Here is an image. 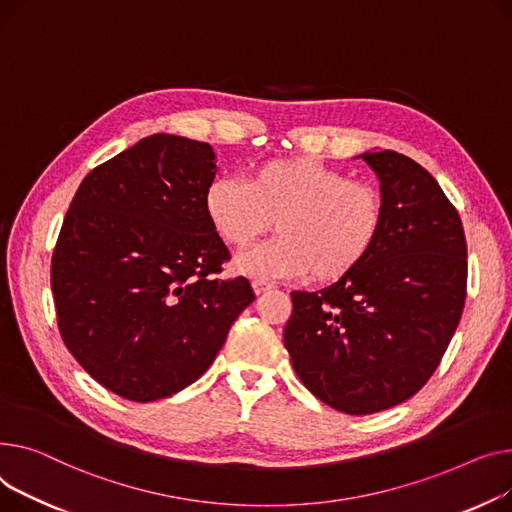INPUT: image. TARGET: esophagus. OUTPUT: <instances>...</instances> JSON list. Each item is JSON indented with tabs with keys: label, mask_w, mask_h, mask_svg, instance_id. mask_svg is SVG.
I'll return each mask as SVG.
<instances>
[{
	"label": "esophagus",
	"mask_w": 512,
	"mask_h": 512,
	"mask_svg": "<svg viewBox=\"0 0 512 512\" xmlns=\"http://www.w3.org/2000/svg\"><path fill=\"white\" fill-rule=\"evenodd\" d=\"M252 287H254V293H256V295H262V293H268L270 289H275L273 285H270V283H264V281H254V283H252Z\"/></svg>",
	"instance_id": "esophagus-1"
}]
</instances>
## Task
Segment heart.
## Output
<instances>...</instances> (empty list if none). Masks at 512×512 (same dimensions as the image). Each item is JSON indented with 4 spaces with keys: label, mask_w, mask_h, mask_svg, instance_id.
<instances>
[{
    "label": "heart",
    "mask_w": 512,
    "mask_h": 512,
    "mask_svg": "<svg viewBox=\"0 0 512 512\" xmlns=\"http://www.w3.org/2000/svg\"><path fill=\"white\" fill-rule=\"evenodd\" d=\"M202 208L210 227L235 248L252 244L275 221L277 237L235 258L237 273L262 281L347 277L372 254L384 229L376 188L310 157L264 161L246 182L210 179Z\"/></svg>",
    "instance_id": "1"
}]
</instances>
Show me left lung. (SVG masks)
<instances>
[{"label": "left lung", "mask_w": 512, "mask_h": 512, "mask_svg": "<svg viewBox=\"0 0 512 512\" xmlns=\"http://www.w3.org/2000/svg\"><path fill=\"white\" fill-rule=\"evenodd\" d=\"M380 179L384 229L353 273L291 291L283 343L299 380L349 415L395 407L438 368L465 306L467 244L436 179L395 150L359 155Z\"/></svg>", "instance_id": "8db88e82"}]
</instances>
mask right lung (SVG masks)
Returning <instances> with one entry per match:
<instances>
[{
  "label": "right lung",
  "mask_w": 512,
  "mask_h": 512,
  "mask_svg": "<svg viewBox=\"0 0 512 512\" xmlns=\"http://www.w3.org/2000/svg\"><path fill=\"white\" fill-rule=\"evenodd\" d=\"M215 159L206 142L142 138L82 179L59 231V333L90 376L128 401L196 382L256 297L244 277H215L229 258L202 208Z\"/></svg>",
  "instance_id": "obj_1"
}]
</instances>
